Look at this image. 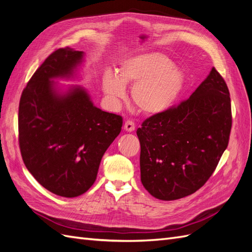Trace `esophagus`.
<instances>
[{
    "label": "esophagus",
    "mask_w": 252,
    "mask_h": 252,
    "mask_svg": "<svg viewBox=\"0 0 252 252\" xmlns=\"http://www.w3.org/2000/svg\"><path fill=\"white\" fill-rule=\"evenodd\" d=\"M124 129H125L126 131H128V132H131V131H133L134 129H135V124L133 123L132 121L128 120V121H126V122H125V124H124Z\"/></svg>",
    "instance_id": "obj_1"
}]
</instances>
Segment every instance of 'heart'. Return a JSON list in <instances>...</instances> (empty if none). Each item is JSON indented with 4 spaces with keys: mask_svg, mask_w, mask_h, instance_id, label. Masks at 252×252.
<instances>
[{
    "mask_svg": "<svg viewBox=\"0 0 252 252\" xmlns=\"http://www.w3.org/2000/svg\"><path fill=\"white\" fill-rule=\"evenodd\" d=\"M134 84L132 101L141 112L161 113L168 109L180 95L184 75L163 53L151 52L128 59L122 63L117 75L103 78V90L112 104L125 97V87Z\"/></svg>",
    "mask_w": 252,
    "mask_h": 252,
    "instance_id": "1",
    "label": "heart"
}]
</instances>
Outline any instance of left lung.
<instances>
[{"mask_svg": "<svg viewBox=\"0 0 252 252\" xmlns=\"http://www.w3.org/2000/svg\"><path fill=\"white\" fill-rule=\"evenodd\" d=\"M231 125L229 90L213 67L189 98L149 117L136 130L145 189L163 201L194 193L216 170Z\"/></svg>", "mask_w": 252, "mask_h": 252, "instance_id": "obj_1", "label": "left lung"}]
</instances>
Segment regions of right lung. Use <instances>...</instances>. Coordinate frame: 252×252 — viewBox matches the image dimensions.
<instances>
[{"label": "right lung", "instance_id": "1", "mask_svg": "<svg viewBox=\"0 0 252 252\" xmlns=\"http://www.w3.org/2000/svg\"><path fill=\"white\" fill-rule=\"evenodd\" d=\"M83 51H53L27 83L19 105V145L28 171L50 192L74 197L96 179L105 151L123 119L95 107L79 86L60 94L53 79L70 78Z\"/></svg>", "mask_w": 252, "mask_h": 252}]
</instances>
